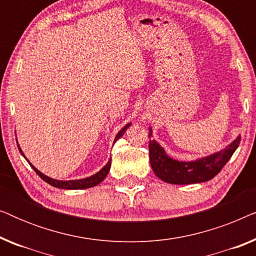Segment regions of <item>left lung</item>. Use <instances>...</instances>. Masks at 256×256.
I'll list each match as a JSON object with an SVG mask.
<instances>
[{
  "mask_svg": "<svg viewBox=\"0 0 256 256\" xmlns=\"http://www.w3.org/2000/svg\"><path fill=\"white\" fill-rule=\"evenodd\" d=\"M152 132L149 134V138ZM240 136L222 152L194 162H178L170 158L155 140L149 141V158L154 172L170 184H194L212 180L228 162L240 143Z\"/></svg>",
  "mask_w": 256,
  "mask_h": 256,
  "instance_id": "obj_1",
  "label": "left lung"
}]
</instances>
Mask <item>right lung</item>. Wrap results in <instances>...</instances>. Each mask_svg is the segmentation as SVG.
Wrapping results in <instances>:
<instances>
[{
	"label": "right lung",
	"instance_id": "add662e5",
	"mask_svg": "<svg viewBox=\"0 0 256 256\" xmlns=\"http://www.w3.org/2000/svg\"><path fill=\"white\" fill-rule=\"evenodd\" d=\"M129 126H130V124H128L127 126H124V127L121 129L120 132H118V134L116 135V138H115V141L114 142H116L120 138L121 136L124 134L126 129H127ZM20 152L23 155L22 150L20 149ZM30 166H31V168H32L34 171H36V174L42 178V180H45V182H46V183H48L50 185H52V186L58 188H68V190H82V188H88L96 186V185L100 184L101 182H102L104 178H106V176L108 174V171H110V162H108L106 166H104L102 169L99 171V172H96V174H93V176H90V177L84 178V180H52V178L45 176V174H42L40 171H38L36 168L32 166V164H30Z\"/></svg>",
	"mask_w": 256,
	"mask_h": 256
}]
</instances>
